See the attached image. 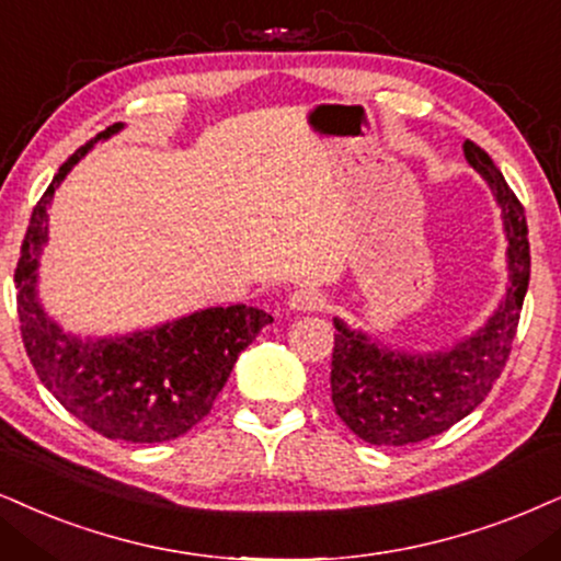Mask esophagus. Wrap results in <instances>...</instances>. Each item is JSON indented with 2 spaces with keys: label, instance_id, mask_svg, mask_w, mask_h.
Here are the masks:
<instances>
[{
  "label": "esophagus",
  "instance_id": "1",
  "mask_svg": "<svg viewBox=\"0 0 561 561\" xmlns=\"http://www.w3.org/2000/svg\"><path fill=\"white\" fill-rule=\"evenodd\" d=\"M323 305V295L318 293V289H295L293 295L287 297V308L293 310V313H308V310H316Z\"/></svg>",
  "mask_w": 561,
  "mask_h": 561
}]
</instances>
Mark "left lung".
<instances>
[{"label": "left lung", "instance_id": "obj_1", "mask_svg": "<svg viewBox=\"0 0 561 561\" xmlns=\"http://www.w3.org/2000/svg\"><path fill=\"white\" fill-rule=\"evenodd\" d=\"M463 154L492 191L505 230L507 285L497 308L469 336L437 350H401L333 318L331 401L354 435L370 445H411L469 416L500 378L528 293L530 248L520 202L492 158L463 141Z\"/></svg>", "mask_w": 561, "mask_h": 561}]
</instances>
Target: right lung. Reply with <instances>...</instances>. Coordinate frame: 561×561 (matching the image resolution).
Listing matches in <instances>:
<instances>
[{
    "mask_svg": "<svg viewBox=\"0 0 561 561\" xmlns=\"http://www.w3.org/2000/svg\"><path fill=\"white\" fill-rule=\"evenodd\" d=\"M118 131L124 124L108 126L80 147L33 209L15 272L20 331L41 382L69 414L108 439L165 443L186 435L209 414L238 354L274 318L248 305H217L150 329L82 336L48 313L38 293L48 207L69 170L98 141Z\"/></svg>",
    "mask_w": 561,
    "mask_h": 561,
    "instance_id": "right-lung-1",
    "label": "right lung"
}]
</instances>
